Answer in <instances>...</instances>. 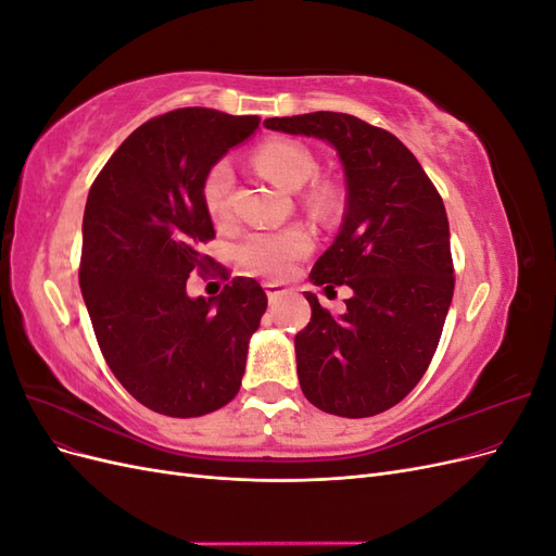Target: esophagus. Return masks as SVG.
<instances>
[{"instance_id": "esophagus-1", "label": "esophagus", "mask_w": 556, "mask_h": 556, "mask_svg": "<svg viewBox=\"0 0 556 556\" xmlns=\"http://www.w3.org/2000/svg\"><path fill=\"white\" fill-rule=\"evenodd\" d=\"M264 290H266V296H268V301H271V304H276V301H280L282 296L290 294V290L282 288L280 282H264Z\"/></svg>"}]
</instances>
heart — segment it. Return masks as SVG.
Masks as SVG:
<instances>
[{"mask_svg": "<svg viewBox=\"0 0 556 556\" xmlns=\"http://www.w3.org/2000/svg\"><path fill=\"white\" fill-rule=\"evenodd\" d=\"M255 162L278 188L296 192L317 174V162L306 146L296 141L278 139L257 148ZM233 188V166L229 160L215 162L201 182V197L213 220H225L229 213V197ZM319 199V197H317ZM311 250L308 231L301 227H288L278 231H255L239 243L237 257L260 274L278 276L288 266L304 257Z\"/></svg>", "mask_w": 556, "mask_h": 556, "instance_id": "1", "label": "heart"}]
</instances>
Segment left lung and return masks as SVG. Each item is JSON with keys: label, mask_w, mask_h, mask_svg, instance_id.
I'll return each instance as SVG.
<instances>
[{"label": "left lung", "mask_w": 556, "mask_h": 556, "mask_svg": "<svg viewBox=\"0 0 556 556\" xmlns=\"http://www.w3.org/2000/svg\"><path fill=\"white\" fill-rule=\"evenodd\" d=\"M264 127L327 141L345 174L343 223L311 280L348 285L352 296L331 313L306 292L313 315L294 339L299 384L325 413L378 415L425 376L450 311L443 199L394 134L355 115L317 111L268 117Z\"/></svg>", "instance_id": "left-lung-1"}]
</instances>
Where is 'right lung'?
I'll return each mask as SVG.
<instances>
[{"mask_svg": "<svg viewBox=\"0 0 556 556\" xmlns=\"http://www.w3.org/2000/svg\"><path fill=\"white\" fill-rule=\"evenodd\" d=\"M260 127L257 115L178 109L134 129L92 182L83 215L80 292L102 355L146 408L199 417L237 396L266 311L257 280L190 296L213 260L201 182Z\"/></svg>", "mask_w": 556, "mask_h": 556, "instance_id": "right-lung-1", "label": "right lung"}]
</instances>
